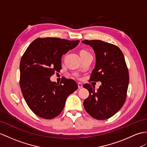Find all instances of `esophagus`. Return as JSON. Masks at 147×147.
<instances>
[{"instance_id":"esophagus-1","label":"esophagus","mask_w":147,"mask_h":147,"mask_svg":"<svg viewBox=\"0 0 147 147\" xmlns=\"http://www.w3.org/2000/svg\"><path fill=\"white\" fill-rule=\"evenodd\" d=\"M77 84H78V88H82V87H83V85H82V84L78 83Z\"/></svg>"}]
</instances>
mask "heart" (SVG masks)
Wrapping results in <instances>:
<instances>
[{
	"instance_id": "1",
	"label": "heart",
	"mask_w": 147,
	"mask_h": 147,
	"mask_svg": "<svg viewBox=\"0 0 147 147\" xmlns=\"http://www.w3.org/2000/svg\"><path fill=\"white\" fill-rule=\"evenodd\" d=\"M88 53L87 51H81L80 52V54H82V53Z\"/></svg>"
}]
</instances>
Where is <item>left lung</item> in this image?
Instances as JSON below:
<instances>
[{
  "mask_svg": "<svg viewBox=\"0 0 147 147\" xmlns=\"http://www.w3.org/2000/svg\"><path fill=\"white\" fill-rule=\"evenodd\" d=\"M93 48L96 64L91 74V81L101 82L97 90L85 84L89 92L84 102L87 112L97 120L113 116L122 107L127 98L129 75L124 55L117 46L99 40L82 42Z\"/></svg>",
  "mask_w": 147,
  "mask_h": 147,
  "instance_id": "obj_1",
  "label": "left lung"
}]
</instances>
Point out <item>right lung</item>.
Instances as JSON below:
<instances>
[{"mask_svg":"<svg viewBox=\"0 0 147 147\" xmlns=\"http://www.w3.org/2000/svg\"><path fill=\"white\" fill-rule=\"evenodd\" d=\"M79 40L55 37L38 38L28 47L20 63V86L24 98L35 115L52 119L62 112L68 96L78 88L72 79L51 80L62 69L61 57Z\"/></svg>","mask_w":147,"mask_h":147,"instance_id":"obj_1","label":"right lung"}]
</instances>
